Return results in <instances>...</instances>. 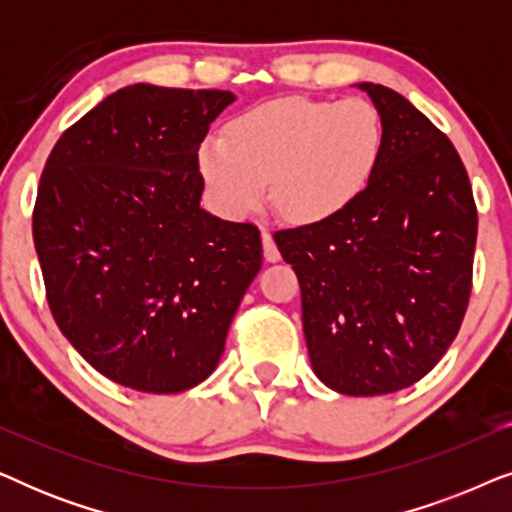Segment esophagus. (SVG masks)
<instances>
[{
  "label": "esophagus",
  "mask_w": 512,
  "mask_h": 512,
  "mask_svg": "<svg viewBox=\"0 0 512 512\" xmlns=\"http://www.w3.org/2000/svg\"><path fill=\"white\" fill-rule=\"evenodd\" d=\"M261 240H263V256H265V261L277 263L279 258H282V254H279V249H277L275 240H272V233H270V230H263V233H261Z\"/></svg>",
  "instance_id": "1"
}]
</instances>
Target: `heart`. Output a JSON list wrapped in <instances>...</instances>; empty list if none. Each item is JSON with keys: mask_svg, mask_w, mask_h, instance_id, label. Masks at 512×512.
<instances>
[{"mask_svg": "<svg viewBox=\"0 0 512 512\" xmlns=\"http://www.w3.org/2000/svg\"><path fill=\"white\" fill-rule=\"evenodd\" d=\"M384 139L380 109L363 97H279L235 116L226 137H207L198 167L226 219L256 212L270 181L272 202L286 219L319 223L366 191Z\"/></svg>", "mask_w": 512, "mask_h": 512, "instance_id": "heart-1", "label": "heart"}]
</instances>
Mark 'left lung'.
Masks as SVG:
<instances>
[{
  "label": "left lung",
  "instance_id": "8db88e82",
  "mask_svg": "<svg viewBox=\"0 0 512 512\" xmlns=\"http://www.w3.org/2000/svg\"><path fill=\"white\" fill-rule=\"evenodd\" d=\"M384 151L338 216L277 230L296 270L312 370L347 396L405 389L443 359L473 286L478 209L450 139L396 90L359 83Z\"/></svg>",
  "mask_w": 512,
  "mask_h": 512
}]
</instances>
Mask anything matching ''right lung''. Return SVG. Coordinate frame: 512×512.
Masks as SVG:
<instances>
[{"instance_id": "add662e5", "label": "right lung", "mask_w": 512, "mask_h": 512, "mask_svg": "<svg viewBox=\"0 0 512 512\" xmlns=\"http://www.w3.org/2000/svg\"><path fill=\"white\" fill-rule=\"evenodd\" d=\"M230 90H116L62 132L32 214L46 298L76 352L146 394L200 384L263 263L254 223L200 207L198 149Z\"/></svg>"}]
</instances>
